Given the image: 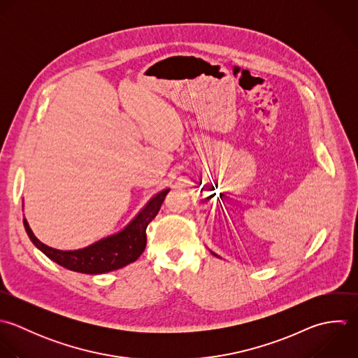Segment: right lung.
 Instances as JSON below:
<instances>
[{
  "instance_id": "right-lung-1",
  "label": "right lung",
  "mask_w": 358,
  "mask_h": 358,
  "mask_svg": "<svg viewBox=\"0 0 358 358\" xmlns=\"http://www.w3.org/2000/svg\"><path fill=\"white\" fill-rule=\"evenodd\" d=\"M169 191L164 189L155 195L124 230L82 250L61 251L51 248L36 238L26 219H23V226L31 243L62 268L87 275L107 273L135 262L145 251L146 227L159 213Z\"/></svg>"
}]
</instances>
